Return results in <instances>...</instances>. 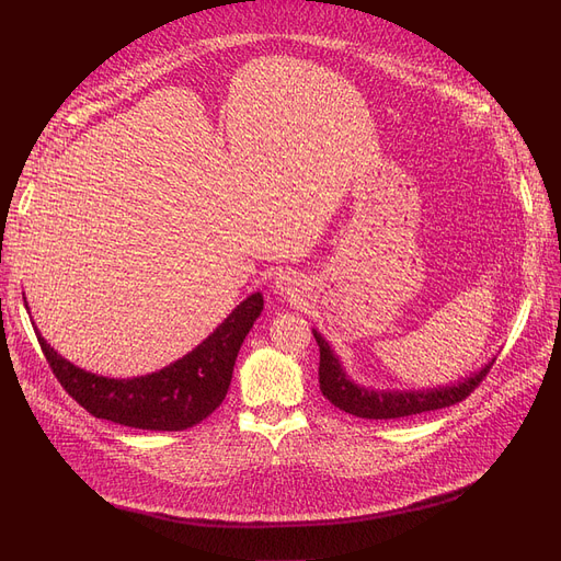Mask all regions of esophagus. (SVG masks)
<instances>
[{"label":"esophagus","instance_id":"34e87169","mask_svg":"<svg viewBox=\"0 0 561 561\" xmlns=\"http://www.w3.org/2000/svg\"><path fill=\"white\" fill-rule=\"evenodd\" d=\"M275 288L279 294H294V290H298V282L290 275H279L275 282Z\"/></svg>","mask_w":561,"mask_h":561}]
</instances>
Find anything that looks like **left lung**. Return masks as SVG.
I'll return each instance as SVG.
<instances>
[{
    "label": "left lung",
    "instance_id": "1",
    "mask_svg": "<svg viewBox=\"0 0 561 561\" xmlns=\"http://www.w3.org/2000/svg\"><path fill=\"white\" fill-rule=\"evenodd\" d=\"M316 336V344L321 351L319 364V382L323 397L334 403L339 410L348 412V415L362 420H397L420 415V412L449 408L474 392V387L491 371L495 357L483 364V367L468 378H462L454 385L431 387V389H371L362 387L346 374L344 364L334 355L332 346L325 341L321 332L311 330Z\"/></svg>",
    "mask_w": 561,
    "mask_h": 561
}]
</instances>
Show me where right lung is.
I'll return each instance as SVG.
<instances>
[{"mask_svg":"<svg viewBox=\"0 0 561 561\" xmlns=\"http://www.w3.org/2000/svg\"><path fill=\"white\" fill-rule=\"evenodd\" d=\"M261 311L263 296H248L197 348L160 371L137 378L84 371L50 348L36 325L34 330L61 387L93 417L144 431H185L204 422L225 401L238 351Z\"/></svg>","mask_w":561,"mask_h":561,"instance_id":"right-lung-1","label":"right lung"}]
</instances>
